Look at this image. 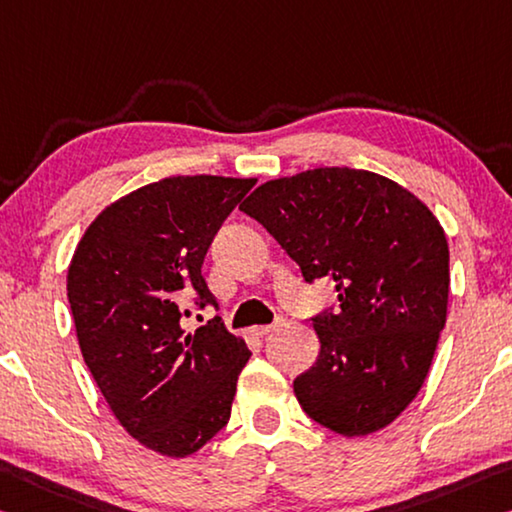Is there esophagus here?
Returning <instances> with one entry per match:
<instances>
[{
    "label": "esophagus",
    "instance_id": "1",
    "mask_svg": "<svg viewBox=\"0 0 512 512\" xmlns=\"http://www.w3.org/2000/svg\"><path fill=\"white\" fill-rule=\"evenodd\" d=\"M275 328H280V321L271 323V326H255V328H253V335H255V337H264V335H269V332H273Z\"/></svg>",
    "mask_w": 512,
    "mask_h": 512
}]
</instances>
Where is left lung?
I'll return each mask as SVG.
<instances>
[{"label":"left lung","mask_w":512,"mask_h":512,"mask_svg":"<svg viewBox=\"0 0 512 512\" xmlns=\"http://www.w3.org/2000/svg\"><path fill=\"white\" fill-rule=\"evenodd\" d=\"M307 282L330 275L337 310L314 316L321 351L294 380L307 415L344 437L408 408L431 369L449 305V243L415 193L358 168H312L241 202Z\"/></svg>","instance_id":"8db88e82"}]
</instances>
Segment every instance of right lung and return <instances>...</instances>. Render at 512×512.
<instances>
[{
    "mask_svg": "<svg viewBox=\"0 0 512 512\" xmlns=\"http://www.w3.org/2000/svg\"><path fill=\"white\" fill-rule=\"evenodd\" d=\"M253 177L175 175L104 207L68 266L86 367L120 426L168 458L202 449L230 419L250 351L221 319L186 332L182 303L216 305L202 278L214 234Z\"/></svg>",
    "mask_w": 512,
    "mask_h": 512,
    "instance_id": "add662e5",
    "label": "right lung"
}]
</instances>
